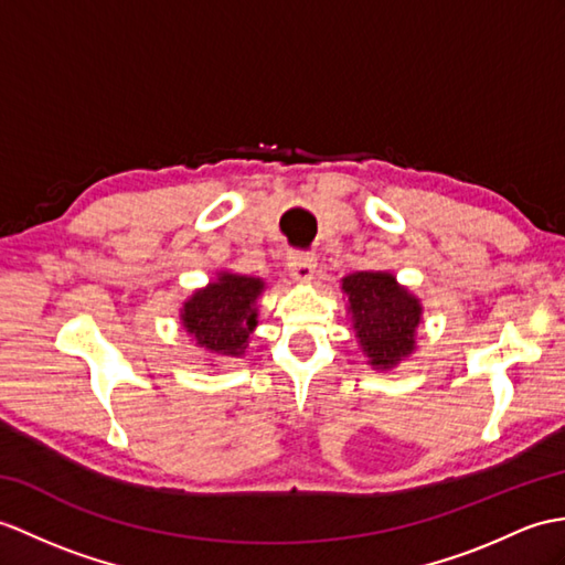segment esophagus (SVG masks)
<instances>
[{
    "label": "esophagus",
    "mask_w": 565,
    "mask_h": 565,
    "mask_svg": "<svg viewBox=\"0 0 565 565\" xmlns=\"http://www.w3.org/2000/svg\"><path fill=\"white\" fill-rule=\"evenodd\" d=\"M315 267H318V259L312 255H294L288 259V274L296 284H308L315 274Z\"/></svg>",
    "instance_id": "obj_1"
}]
</instances>
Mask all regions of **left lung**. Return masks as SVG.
Returning <instances> with one entry per match:
<instances>
[{
    "mask_svg": "<svg viewBox=\"0 0 565 565\" xmlns=\"http://www.w3.org/2000/svg\"><path fill=\"white\" fill-rule=\"evenodd\" d=\"M351 330L375 371H395L416 351L424 320L418 296L390 271H353L342 279Z\"/></svg>",
    "mask_w": 565,
    "mask_h": 565,
    "instance_id": "1",
    "label": "left lung"
}]
</instances>
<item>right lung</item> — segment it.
I'll list each match as a JSON object with an SVG mask.
<instances>
[{
  "label": "right lung",
  "instance_id": "1",
  "mask_svg": "<svg viewBox=\"0 0 565 565\" xmlns=\"http://www.w3.org/2000/svg\"><path fill=\"white\" fill-rule=\"evenodd\" d=\"M267 284L259 277L216 271V279L196 288L180 308V324L209 356L241 359L257 327V300Z\"/></svg>",
  "mask_w": 565,
  "mask_h": 565
}]
</instances>
